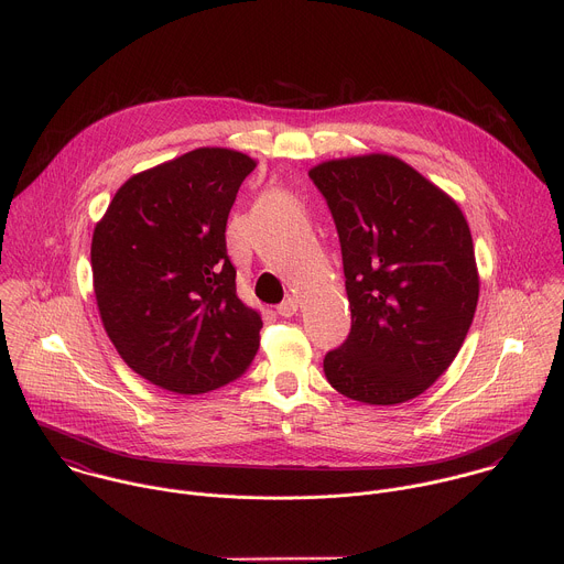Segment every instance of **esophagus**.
Returning <instances> with one entry per match:
<instances>
[{"label": "esophagus", "mask_w": 564, "mask_h": 564, "mask_svg": "<svg viewBox=\"0 0 564 564\" xmlns=\"http://www.w3.org/2000/svg\"><path fill=\"white\" fill-rule=\"evenodd\" d=\"M296 310H299V301L292 299V296L276 305V312H279L281 316H292V314H296Z\"/></svg>", "instance_id": "1"}]
</instances>
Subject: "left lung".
<instances>
[{
	"mask_svg": "<svg viewBox=\"0 0 564 564\" xmlns=\"http://www.w3.org/2000/svg\"><path fill=\"white\" fill-rule=\"evenodd\" d=\"M312 183L333 212L352 328L324 359L330 386L364 404L422 394L457 357L479 296L459 205L388 153L318 163Z\"/></svg>",
	"mask_w": 564,
	"mask_h": 564,
	"instance_id": "1",
	"label": "left lung"
}]
</instances>
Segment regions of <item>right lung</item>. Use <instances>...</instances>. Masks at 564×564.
<instances>
[{
    "label": "right lung",
    "instance_id": "obj_1",
    "mask_svg": "<svg viewBox=\"0 0 564 564\" xmlns=\"http://www.w3.org/2000/svg\"><path fill=\"white\" fill-rule=\"evenodd\" d=\"M257 167L248 153L198 147L133 174L91 240L102 326L124 364L178 394L243 375L263 328L236 294L225 225L238 187Z\"/></svg>",
    "mask_w": 564,
    "mask_h": 564
}]
</instances>
